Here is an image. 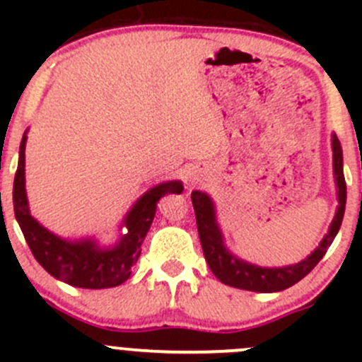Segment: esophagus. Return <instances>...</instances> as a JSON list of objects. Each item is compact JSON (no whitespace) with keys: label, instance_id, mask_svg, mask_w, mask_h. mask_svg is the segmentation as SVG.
Returning <instances> with one entry per match:
<instances>
[{"label":"esophagus","instance_id":"1","mask_svg":"<svg viewBox=\"0 0 362 362\" xmlns=\"http://www.w3.org/2000/svg\"><path fill=\"white\" fill-rule=\"evenodd\" d=\"M199 177H202V170H192L191 171V182H196V180H199Z\"/></svg>","mask_w":362,"mask_h":362}]
</instances>
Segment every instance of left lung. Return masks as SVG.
Listing matches in <instances>:
<instances>
[{
	"label": "left lung",
	"instance_id": "left-lung-1",
	"mask_svg": "<svg viewBox=\"0 0 362 362\" xmlns=\"http://www.w3.org/2000/svg\"><path fill=\"white\" fill-rule=\"evenodd\" d=\"M331 148H333V175L337 184L338 208L334 218L331 221L329 229L320 240L319 247L296 264L280 266V268H262V266L252 264L243 261L238 255L233 254L226 247L224 235L217 222V210L215 203L206 192L192 191L191 199L196 214V224H198L199 240H202L203 254L210 266L211 273L226 286L236 287V289L252 291V293H279L294 286L299 280L305 279L310 272L317 266V262L324 257L329 245L333 243L334 236L338 235L341 226L343 214H345L346 203V184L343 177V152L337 134H331Z\"/></svg>",
	"mask_w": 362,
	"mask_h": 362
}]
</instances>
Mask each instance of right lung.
Wrapping results in <instances>:
<instances>
[{
  "mask_svg": "<svg viewBox=\"0 0 362 362\" xmlns=\"http://www.w3.org/2000/svg\"><path fill=\"white\" fill-rule=\"evenodd\" d=\"M25 129L19 148L16 180H13V211L25 242L36 261L47 273L61 282L80 289H108L126 282L136 264L141 243L156 217L158 202L163 196L184 191L180 180H168L148 189L136 199L120 222L122 229L113 245H100L96 238L68 240L43 228L29 211L25 194Z\"/></svg>",
  "mask_w": 362,
  "mask_h": 362,
  "instance_id": "1",
  "label": "right lung"
}]
</instances>
